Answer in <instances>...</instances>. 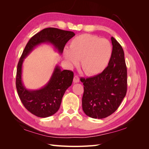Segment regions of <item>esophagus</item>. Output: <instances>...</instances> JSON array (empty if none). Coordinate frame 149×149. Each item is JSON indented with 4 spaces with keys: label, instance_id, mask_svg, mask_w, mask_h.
Here are the masks:
<instances>
[{
    "label": "esophagus",
    "instance_id": "34e87169",
    "mask_svg": "<svg viewBox=\"0 0 149 149\" xmlns=\"http://www.w3.org/2000/svg\"><path fill=\"white\" fill-rule=\"evenodd\" d=\"M73 82L74 83H79V78L78 77V76H74V77L73 78Z\"/></svg>",
    "mask_w": 149,
    "mask_h": 149
}]
</instances>
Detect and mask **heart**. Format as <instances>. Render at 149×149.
<instances>
[{"instance_id":"b5f03b06","label":"heart","mask_w":149,"mask_h":149,"mask_svg":"<svg viewBox=\"0 0 149 149\" xmlns=\"http://www.w3.org/2000/svg\"><path fill=\"white\" fill-rule=\"evenodd\" d=\"M112 47L109 40L100 39L89 34L79 35L71 40L70 49H65L63 55L71 66H81L86 74L94 76L104 70L110 61Z\"/></svg>"}]
</instances>
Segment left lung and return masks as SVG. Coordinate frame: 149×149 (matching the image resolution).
<instances>
[{"label": "left lung", "mask_w": 149, "mask_h": 149, "mask_svg": "<svg viewBox=\"0 0 149 149\" xmlns=\"http://www.w3.org/2000/svg\"><path fill=\"white\" fill-rule=\"evenodd\" d=\"M111 39L112 54L106 68L93 77L80 79L84 85L83 110L94 119H103L114 113L127 93V74L124 50L114 37Z\"/></svg>", "instance_id": "obj_1"}]
</instances>
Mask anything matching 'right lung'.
Instances as JSON below:
<instances>
[{
	"instance_id": "right-lung-1",
	"label": "right lung",
	"mask_w": 149,
	"mask_h": 149,
	"mask_svg": "<svg viewBox=\"0 0 149 149\" xmlns=\"http://www.w3.org/2000/svg\"><path fill=\"white\" fill-rule=\"evenodd\" d=\"M75 35L73 31L56 28H47L31 37L26 45L18 63L16 88L24 107L31 114L39 118H47L55 114L59 109L63 96L72 84L73 72L61 71L56 65L47 84L37 90L27 89L22 82V65L25 58L39 45L49 43L60 54H62L66 43Z\"/></svg>"
}]
</instances>
